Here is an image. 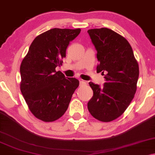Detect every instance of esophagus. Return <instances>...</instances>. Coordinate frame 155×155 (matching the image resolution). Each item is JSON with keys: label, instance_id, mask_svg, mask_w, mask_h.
Here are the masks:
<instances>
[{"label": "esophagus", "instance_id": "esophagus-1", "mask_svg": "<svg viewBox=\"0 0 155 155\" xmlns=\"http://www.w3.org/2000/svg\"><path fill=\"white\" fill-rule=\"evenodd\" d=\"M87 82H86V81L84 80H80V86H84V85H87Z\"/></svg>", "mask_w": 155, "mask_h": 155}]
</instances>
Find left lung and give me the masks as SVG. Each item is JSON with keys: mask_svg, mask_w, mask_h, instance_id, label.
<instances>
[{"mask_svg": "<svg viewBox=\"0 0 155 155\" xmlns=\"http://www.w3.org/2000/svg\"><path fill=\"white\" fill-rule=\"evenodd\" d=\"M87 32L97 51V72L106 81L102 87L89 83L94 95L88 109L98 120L110 122L122 115L134 98L139 64L129 42L118 33L107 28Z\"/></svg>", "mask_w": 155, "mask_h": 155, "instance_id": "left-lung-1", "label": "left lung"}]
</instances>
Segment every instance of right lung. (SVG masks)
<instances>
[{
	"instance_id": "right-lung-1",
	"label": "right lung",
	"mask_w": 155,
	"mask_h": 155,
	"mask_svg": "<svg viewBox=\"0 0 155 155\" xmlns=\"http://www.w3.org/2000/svg\"><path fill=\"white\" fill-rule=\"evenodd\" d=\"M81 30L53 28L39 35L31 44L20 66V89L28 108L35 117L53 122L67 110L79 81L67 78L57 66H61L66 50Z\"/></svg>"
}]
</instances>
